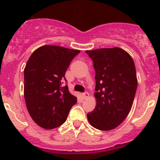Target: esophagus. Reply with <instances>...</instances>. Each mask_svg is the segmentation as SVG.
<instances>
[{
	"label": "esophagus",
	"instance_id": "1",
	"mask_svg": "<svg viewBox=\"0 0 160 160\" xmlns=\"http://www.w3.org/2000/svg\"><path fill=\"white\" fill-rule=\"evenodd\" d=\"M82 97L84 100L87 99V98H88V97H89V93L87 92H84L82 94Z\"/></svg>",
	"mask_w": 160,
	"mask_h": 160
}]
</instances>
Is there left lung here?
I'll use <instances>...</instances> for the list:
<instances>
[{"instance_id":"8db88e82","label":"left lung","mask_w":160,"mask_h":160,"mask_svg":"<svg viewBox=\"0 0 160 160\" xmlns=\"http://www.w3.org/2000/svg\"><path fill=\"white\" fill-rule=\"evenodd\" d=\"M95 71V109L87 113L93 128L111 130L130 113L137 89L136 70L132 58L118 47L86 51Z\"/></svg>"}]
</instances>
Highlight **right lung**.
<instances>
[{
  "label": "right lung",
  "instance_id": "obj_1",
  "mask_svg": "<svg viewBox=\"0 0 160 160\" xmlns=\"http://www.w3.org/2000/svg\"><path fill=\"white\" fill-rule=\"evenodd\" d=\"M79 50L46 45L35 50L24 70V95L30 117L44 129H54L66 121L77 98L71 95L65 72Z\"/></svg>",
  "mask_w": 160,
  "mask_h": 160
}]
</instances>
